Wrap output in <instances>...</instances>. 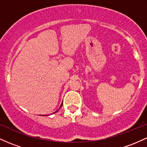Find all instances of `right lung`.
<instances>
[{
	"label": "right lung",
	"mask_w": 147,
	"mask_h": 147,
	"mask_svg": "<svg viewBox=\"0 0 147 147\" xmlns=\"http://www.w3.org/2000/svg\"><path fill=\"white\" fill-rule=\"evenodd\" d=\"M61 106H62V104H61V106H60L59 109H60V108H61ZM58 110H59V109H58ZM57 111H55V113H56V112H57Z\"/></svg>",
	"instance_id": "add662e5"
}]
</instances>
